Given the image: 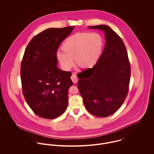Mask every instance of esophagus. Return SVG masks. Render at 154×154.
Here are the masks:
<instances>
[{"label":"esophagus","mask_w":154,"mask_h":154,"mask_svg":"<svg viewBox=\"0 0 154 154\" xmlns=\"http://www.w3.org/2000/svg\"><path fill=\"white\" fill-rule=\"evenodd\" d=\"M71 79L73 83H76L78 82V77L75 73H72L71 76Z\"/></svg>","instance_id":"obj_1"}]
</instances>
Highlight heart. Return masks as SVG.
Masks as SVG:
<instances>
[{"instance_id": "heart-1", "label": "heart", "mask_w": 154, "mask_h": 154, "mask_svg": "<svg viewBox=\"0 0 154 154\" xmlns=\"http://www.w3.org/2000/svg\"><path fill=\"white\" fill-rule=\"evenodd\" d=\"M103 45V38L98 32H76L66 38L63 49L57 51V59L66 70L74 65V58L79 66L91 67L99 60Z\"/></svg>"}]
</instances>
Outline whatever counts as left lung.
I'll use <instances>...</instances> for the list:
<instances>
[{"label": "left lung", "instance_id": "left-lung-1", "mask_svg": "<svg viewBox=\"0 0 154 154\" xmlns=\"http://www.w3.org/2000/svg\"><path fill=\"white\" fill-rule=\"evenodd\" d=\"M89 27L103 31L106 43L96 65L78 75V88L88 111L106 117L119 110L127 97L131 64L125 45L115 31L106 25Z\"/></svg>", "mask_w": 154, "mask_h": 154}]
</instances>
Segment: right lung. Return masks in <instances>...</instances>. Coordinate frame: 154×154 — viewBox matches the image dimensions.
I'll list each match as a JSON object with an SVG mask.
<instances>
[{
  "instance_id": "right-lung-1",
  "label": "right lung",
  "mask_w": 154,
  "mask_h": 154,
  "mask_svg": "<svg viewBox=\"0 0 154 154\" xmlns=\"http://www.w3.org/2000/svg\"><path fill=\"white\" fill-rule=\"evenodd\" d=\"M73 26L51 28L35 35L25 50L21 65L22 93L31 110L39 117L53 119L66 110L72 73L57 66L56 53Z\"/></svg>"
}]
</instances>
